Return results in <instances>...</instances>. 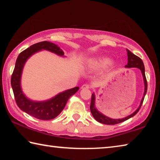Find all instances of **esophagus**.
Masks as SVG:
<instances>
[{"label":"esophagus","mask_w":160,"mask_h":160,"mask_svg":"<svg viewBox=\"0 0 160 160\" xmlns=\"http://www.w3.org/2000/svg\"><path fill=\"white\" fill-rule=\"evenodd\" d=\"M82 89H89L90 88V85H88V84H84V85L81 87Z\"/></svg>","instance_id":"obj_1"}]
</instances>
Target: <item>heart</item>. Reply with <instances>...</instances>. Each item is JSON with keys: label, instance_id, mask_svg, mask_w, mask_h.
Returning a JSON list of instances; mask_svg holds the SVG:
<instances>
[{"label": "heart", "instance_id": "heart-1", "mask_svg": "<svg viewBox=\"0 0 160 160\" xmlns=\"http://www.w3.org/2000/svg\"><path fill=\"white\" fill-rule=\"evenodd\" d=\"M112 60L107 57H102L93 59L90 61V65L94 68H104L109 66Z\"/></svg>", "mask_w": 160, "mask_h": 160}]
</instances>
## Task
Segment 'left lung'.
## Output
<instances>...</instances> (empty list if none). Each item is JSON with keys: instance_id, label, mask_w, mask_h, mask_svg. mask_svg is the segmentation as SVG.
<instances>
[{"instance_id": "8db88e82", "label": "left lung", "mask_w": 160, "mask_h": 160, "mask_svg": "<svg viewBox=\"0 0 160 160\" xmlns=\"http://www.w3.org/2000/svg\"><path fill=\"white\" fill-rule=\"evenodd\" d=\"M128 51V64L126 65V68H139L140 70H141L142 76H143V80H144V83H145V92H144V96H143L142 99L141 100V102H140V107H138L136 111L135 112H133L128 116H127L126 118H121V119H113L107 117V116H104V114H102L100 112H99L96 109L95 107H94V102H95V97H94V94H92V98H91V104H90V111L92 114L93 117L94 118L96 121H98L99 123H104V124H107V125H115V124L117 123H120L121 122H123L126 120H128L130 118L132 117V116H135L136 113L139 112V110L141 107L143 100H144L145 96L146 94V92H147V90H148V82H147V79H146L145 77V66L144 64H143V62L142 61V59L139 58L138 56H137L136 55H135L132 53H131L129 50H127Z\"/></svg>"}]
</instances>
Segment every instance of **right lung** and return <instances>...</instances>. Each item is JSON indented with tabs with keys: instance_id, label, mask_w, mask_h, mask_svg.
Listing matches in <instances>:
<instances>
[{
	"instance_id": "right-lung-1",
	"label": "right lung",
	"mask_w": 160,
	"mask_h": 160,
	"mask_svg": "<svg viewBox=\"0 0 160 160\" xmlns=\"http://www.w3.org/2000/svg\"><path fill=\"white\" fill-rule=\"evenodd\" d=\"M42 49L48 50L59 56H63L64 54L63 51L57 45L47 41L32 45L19 54L12 74L11 85L16 104L21 110L40 120H51L60 114L66 106L68 100L79 90V88L75 87L65 91L45 102H32L25 97L20 88V78L23 66L28 58L32 54Z\"/></svg>"
}]
</instances>
